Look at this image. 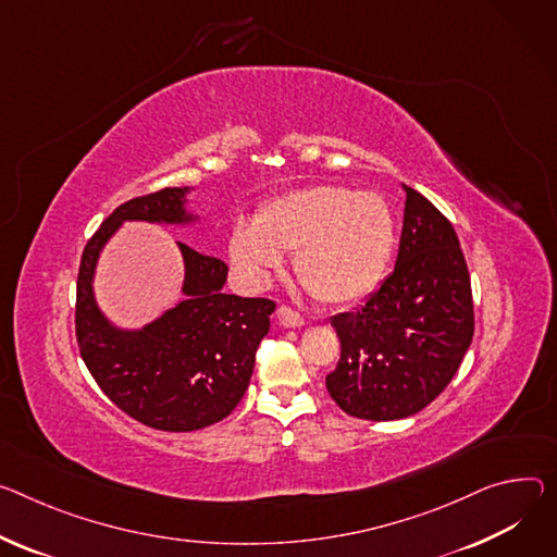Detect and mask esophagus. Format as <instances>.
<instances>
[{"label": "esophagus", "instance_id": "34e87169", "mask_svg": "<svg viewBox=\"0 0 557 557\" xmlns=\"http://www.w3.org/2000/svg\"><path fill=\"white\" fill-rule=\"evenodd\" d=\"M277 324L284 326V329H301L307 322H305V318H301L295 311H290L288 307H280L277 309Z\"/></svg>", "mask_w": 557, "mask_h": 557}]
</instances>
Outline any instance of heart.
<instances>
[{
  "mask_svg": "<svg viewBox=\"0 0 557 557\" xmlns=\"http://www.w3.org/2000/svg\"><path fill=\"white\" fill-rule=\"evenodd\" d=\"M397 242L388 201L337 184L282 193L260 209L256 224H237L228 258L250 286H267L295 252V275L329 307L360 301L382 282Z\"/></svg>",
  "mask_w": 557,
  "mask_h": 557,
  "instance_id": "obj_1",
  "label": "heart"
}]
</instances>
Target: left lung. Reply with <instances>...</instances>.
<instances>
[{
	"mask_svg": "<svg viewBox=\"0 0 557 557\" xmlns=\"http://www.w3.org/2000/svg\"><path fill=\"white\" fill-rule=\"evenodd\" d=\"M393 273L352 313L331 320L342 356L326 377L337 407L388 422L422 411L458 373L473 339L471 277L450 222L404 186Z\"/></svg>",
	"mask_w": 557,
	"mask_h": 557,
	"instance_id": "left-lung-1",
	"label": "left lung"
}]
</instances>
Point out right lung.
I'll use <instances>...</instances> for the list:
<instances>
[{"instance_id": "right-lung-1", "label": "right lung", "mask_w": 557, "mask_h": 557, "mask_svg": "<svg viewBox=\"0 0 557 557\" xmlns=\"http://www.w3.org/2000/svg\"><path fill=\"white\" fill-rule=\"evenodd\" d=\"M195 186L164 188L115 209L84 248L75 329L82 360L107 397L137 422L188 433L224 420L244 397L275 305L224 293L228 267L175 242L184 262L182 299L139 329L113 322L97 305L95 275L107 244L126 222L190 228Z\"/></svg>"}]
</instances>
